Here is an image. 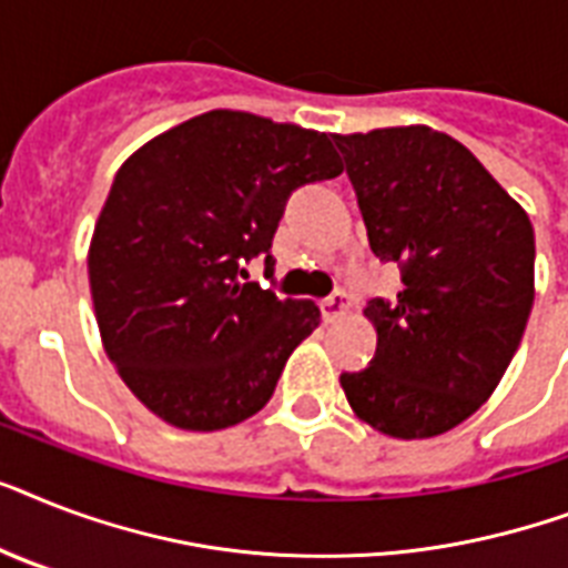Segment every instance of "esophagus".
<instances>
[{
	"mask_svg": "<svg viewBox=\"0 0 568 568\" xmlns=\"http://www.w3.org/2000/svg\"><path fill=\"white\" fill-rule=\"evenodd\" d=\"M347 310H351V297H347L345 288H336L327 301L321 303V315H324L327 324H333V321H338L342 315H347Z\"/></svg>",
	"mask_w": 568,
	"mask_h": 568,
	"instance_id": "obj_1",
	"label": "esophagus"
}]
</instances>
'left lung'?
<instances>
[{
    "instance_id": "left-lung-1",
    "label": "left lung",
    "mask_w": 568,
    "mask_h": 568,
    "mask_svg": "<svg viewBox=\"0 0 568 568\" xmlns=\"http://www.w3.org/2000/svg\"><path fill=\"white\" fill-rule=\"evenodd\" d=\"M368 244L400 267L374 297L368 368L342 374L374 430L427 439L477 413L501 383L534 306V226L466 146L430 126L333 135Z\"/></svg>"
}]
</instances>
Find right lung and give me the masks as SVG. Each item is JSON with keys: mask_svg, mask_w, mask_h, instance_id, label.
Returning <instances> with one entry per match:
<instances>
[{"mask_svg": "<svg viewBox=\"0 0 568 568\" xmlns=\"http://www.w3.org/2000/svg\"><path fill=\"white\" fill-rule=\"evenodd\" d=\"M345 171L329 135L205 111L132 153L88 253L102 345L132 395L182 430H223L271 400L321 312L244 283L292 191Z\"/></svg>", "mask_w": 568, "mask_h": 568, "instance_id": "1", "label": "right lung"}]
</instances>
